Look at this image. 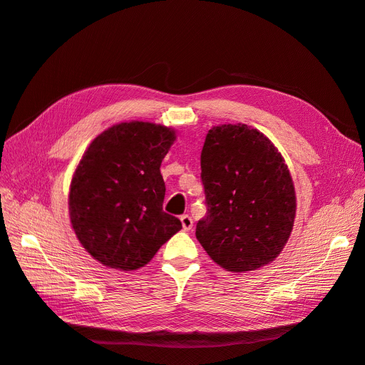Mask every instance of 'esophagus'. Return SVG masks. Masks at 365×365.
<instances>
[{"label":"esophagus","instance_id":"34e87169","mask_svg":"<svg viewBox=\"0 0 365 365\" xmlns=\"http://www.w3.org/2000/svg\"><path fill=\"white\" fill-rule=\"evenodd\" d=\"M181 224H182V228L185 231H189L193 227V219L189 215H182L181 216Z\"/></svg>","mask_w":365,"mask_h":365}]
</instances>
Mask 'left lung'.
I'll return each mask as SVG.
<instances>
[{
	"mask_svg": "<svg viewBox=\"0 0 365 365\" xmlns=\"http://www.w3.org/2000/svg\"><path fill=\"white\" fill-rule=\"evenodd\" d=\"M207 215L196 237L217 264L259 269L279 256L295 217L288 165L272 143L247 125L208 130L201 152Z\"/></svg>",
	"mask_w": 365,
	"mask_h": 365,
	"instance_id": "8db88e82",
	"label": "left lung"
}]
</instances>
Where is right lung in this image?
I'll use <instances>...</instances> for the list:
<instances>
[{
  "label": "right lung",
  "mask_w": 365,
  "mask_h": 365,
  "mask_svg": "<svg viewBox=\"0 0 365 365\" xmlns=\"http://www.w3.org/2000/svg\"><path fill=\"white\" fill-rule=\"evenodd\" d=\"M175 141L165 126L129 121L96 137L70 187V219L77 239L109 268L145 267L182 228L163 210L160 165Z\"/></svg>",
  "instance_id": "right-lung-1"
}]
</instances>
